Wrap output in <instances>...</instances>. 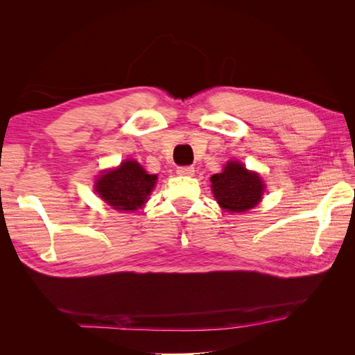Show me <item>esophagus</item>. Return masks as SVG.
Segmentation results:
<instances>
[{
    "instance_id": "obj_1",
    "label": "esophagus",
    "mask_w": 355,
    "mask_h": 355,
    "mask_svg": "<svg viewBox=\"0 0 355 355\" xmlns=\"http://www.w3.org/2000/svg\"><path fill=\"white\" fill-rule=\"evenodd\" d=\"M194 167L191 166H182V167H178L176 173L180 175V176H194Z\"/></svg>"
}]
</instances>
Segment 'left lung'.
<instances>
[{
  "label": "left lung",
  "instance_id": "obj_1",
  "mask_svg": "<svg viewBox=\"0 0 355 355\" xmlns=\"http://www.w3.org/2000/svg\"><path fill=\"white\" fill-rule=\"evenodd\" d=\"M211 191L220 207L227 211L243 213L261 201L265 185L259 175L245 170L239 161H230L223 171L213 175Z\"/></svg>",
  "mask_w": 355,
  "mask_h": 355
}]
</instances>
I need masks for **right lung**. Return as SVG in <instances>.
<instances>
[{
  "label": "right lung",
  "mask_w": 355,
  "mask_h": 355,
  "mask_svg": "<svg viewBox=\"0 0 355 355\" xmlns=\"http://www.w3.org/2000/svg\"><path fill=\"white\" fill-rule=\"evenodd\" d=\"M155 180V175H148L141 164L127 159L118 168L106 171L99 178L96 192L114 209L132 211L146 201Z\"/></svg>",
  "instance_id": "add662e5"
}]
</instances>
